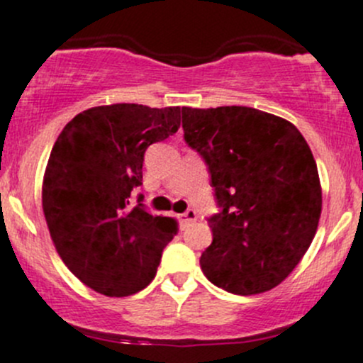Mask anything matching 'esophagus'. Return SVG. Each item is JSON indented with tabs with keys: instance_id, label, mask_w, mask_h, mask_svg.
<instances>
[{
	"instance_id": "esophagus-1",
	"label": "esophagus",
	"mask_w": 363,
	"mask_h": 363,
	"mask_svg": "<svg viewBox=\"0 0 363 363\" xmlns=\"http://www.w3.org/2000/svg\"><path fill=\"white\" fill-rule=\"evenodd\" d=\"M177 218H179V223H181L182 226H186L189 221L196 219V211H195V208H188V211H186V212L179 214Z\"/></svg>"
}]
</instances>
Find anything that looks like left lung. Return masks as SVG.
Wrapping results in <instances>:
<instances>
[{
  "label": "left lung",
  "instance_id": "left-lung-1",
  "mask_svg": "<svg viewBox=\"0 0 363 363\" xmlns=\"http://www.w3.org/2000/svg\"><path fill=\"white\" fill-rule=\"evenodd\" d=\"M184 142L202 156L218 212L200 256L205 277L235 295L272 290L309 250L321 214L316 161L291 123L251 107L182 108Z\"/></svg>",
  "mask_w": 363,
  "mask_h": 363
}]
</instances>
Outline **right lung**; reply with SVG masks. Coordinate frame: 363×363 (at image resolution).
Here are the masks:
<instances>
[{
  "mask_svg": "<svg viewBox=\"0 0 363 363\" xmlns=\"http://www.w3.org/2000/svg\"><path fill=\"white\" fill-rule=\"evenodd\" d=\"M179 126L181 107H93L69 121L50 151L42 193L47 226L65 265L98 294L128 296L155 279L177 225L133 195L147 147Z\"/></svg>",
  "mask_w": 363,
  "mask_h": 363,
  "instance_id": "right-lung-1",
  "label": "right lung"
}]
</instances>
